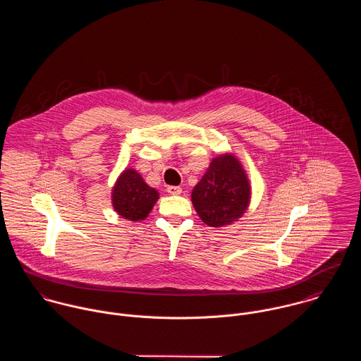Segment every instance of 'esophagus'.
I'll list each match as a JSON object with an SVG mask.
<instances>
[{
    "label": "esophagus",
    "mask_w": 361,
    "mask_h": 361,
    "mask_svg": "<svg viewBox=\"0 0 361 361\" xmlns=\"http://www.w3.org/2000/svg\"><path fill=\"white\" fill-rule=\"evenodd\" d=\"M166 192H168L169 195H172V196H178V195L182 193V188H179V186H168V188H166Z\"/></svg>",
    "instance_id": "1"
}]
</instances>
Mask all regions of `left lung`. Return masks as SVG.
Here are the masks:
<instances>
[{
	"instance_id": "left-lung-1",
	"label": "left lung",
	"mask_w": 361,
	"mask_h": 361,
	"mask_svg": "<svg viewBox=\"0 0 361 361\" xmlns=\"http://www.w3.org/2000/svg\"><path fill=\"white\" fill-rule=\"evenodd\" d=\"M252 188L235 155L215 157L204 176L193 188L192 203L200 219L212 228L238 221L250 204Z\"/></svg>"
}]
</instances>
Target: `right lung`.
I'll return each instance as SVG.
<instances>
[{"mask_svg": "<svg viewBox=\"0 0 361 361\" xmlns=\"http://www.w3.org/2000/svg\"><path fill=\"white\" fill-rule=\"evenodd\" d=\"M159 195L133 168H126L112 188V207L125 219L143 221L153 209Z\"/></svg>", "mask_w": 361, "mask_h": 361, "instance_id": "obj_1", "label": "right lung"}]
</instances>
